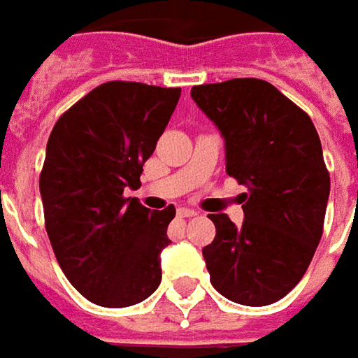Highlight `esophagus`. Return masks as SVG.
I'll return each mask as SVG.
<instances>
[{"mask_svg":"<svg viewBox=\"0 0 358 358\" xmlns=\"http://www.w3.org/2000/svg\"><path fill=\"white\" fill-rule=\"evenodd\" d=\"M177 215H179V217H195V215H199V211H195V209H187V207H181V209H177Z\"/></svg>","mask_w":358,"mask_h":358,"instance_id":"obj_1","label":"esophagus"}]
</instances>
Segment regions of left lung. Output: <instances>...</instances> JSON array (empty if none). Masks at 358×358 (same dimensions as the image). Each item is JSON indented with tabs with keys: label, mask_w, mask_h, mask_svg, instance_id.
Returning <instances> with one entry per match:
<instances>
[{
	"label": "left lung",
	"mask_w": 358,
	"mask_h": 358,
	"mask_svg": "<svg viewBox=\"0 0 358 358\" xmlns=\"http://www.w3.org/2000/svg\"><path fill=\"white\" fill-rule=\"evenodd\" d=\"M191 97L225 139V171L247 187L245 221L209 215L203 247L211 285L229 301L265 307L309 268L323 235L331 179L310 117L263 79L195 85Z\"/></svg>",
	"instance_id": "obj_1"
}]
</instances>
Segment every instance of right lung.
Wrapping results in <instances>:
<instances>
[{
  "label": "right lung",
  "mask_w": 358,
  "mask_h": 358,
  "mask_svg": "<svg viewBox=\"0 0 358 358\" xmlns=\"http://www.w3.org/2000/svg\"><path fill=\"white\" fill-rule=\"evenodd\" d=\"M179 97V87L109 81L65 111L49 135L39 175L45 229L65 277L95 305H137L161 282L175 207L151 211L123 191L141 187L143 163Z\"/></svg>",
  "instance_id": "obj_1"
}]
</instances>
